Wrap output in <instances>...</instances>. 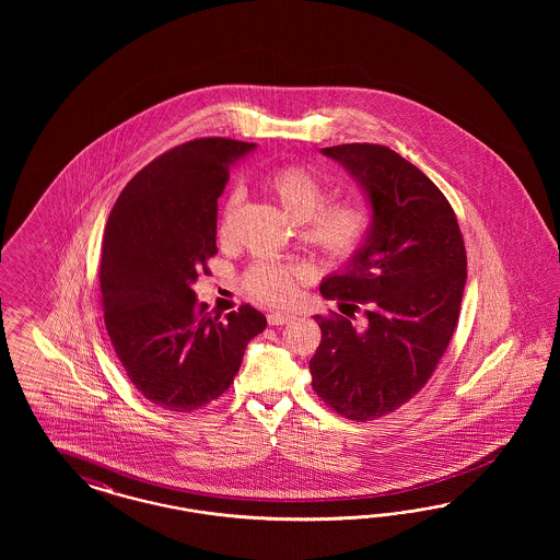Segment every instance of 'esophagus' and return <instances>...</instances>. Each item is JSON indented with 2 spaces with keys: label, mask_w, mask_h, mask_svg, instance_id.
<instances>
[{
  "label": "esophagus",
  "mask_w": 560,
  "mask_h": 560,
  "mask_svg": "<svg viewBox=\"0 0 560 560\" xmlns=\"http://www.w3.org/2000/svg\"><path fill=\"white\" fill-rule=\"evenodd\" d=\"M291 320H293V316L285 314V312H272V314H269V324L271 326H283V324L291 323Z\"/></svg>",
  "instance_id": "obj_1"
}]
</instances>
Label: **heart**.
Returning a JSON list of instances; mask_svg holds the SVG:
<instances>
[{
  "mask_svg": "<svg viewBox=\"0 0 560 560\" xmlns=\"http://www.w3.org/2000/svg\"><path fill=\"white\" fill-rule=\"evenodd\" d=\"M262 187L300 225L305 244L326 258H349L370 232V211L359 201L326 203L323 180L304 166H281L262 178ZM236 199H232L234 205ZM298 271L281 262L260 260L246 272V288L256 300L283 304L293 295Z\"/></svg>",
  "mask_w": 560,
  "mask_h": 560,
  "instance_id": "1",
  "label": "heart"
}]
</instances>
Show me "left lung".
I'll use <instances>...</instances> for the list:
<instances>
[{
    "label": "left lung",
    "mask_w": 560,
    "mask_h": 560,
    "mask_svg": "<svg viewBox=\"0 0 560 560\" xmlns=\"http://www.w3.org/2000/svg\"><path fill=\"white\" fill-rule=\"evenodd\" d=\"M365 195L370 232L342 271L326 275L328 300L368 304L365 324L316 316L320 347L312 386L330 408L372 421L402 407L440 363L458 324L466 250L458 220L421 170L390 148H324Z\"/></svg>",
    "instance_id": "left-lung-1"
}]
</instances>
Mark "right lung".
I'll return each instance as SVG.
<instances>
[{
	"label": "right lung",
	"mask_w": 560,
	"mask_h": 560,
	"mask_svg": "<svg viewBox=\"0 0 560 560\" xmlns=\"http://www.w3.org/2000/svg\"><path fill=\"white\" fill-rule=\"evenodd\" d=\"M255 143L207 137L155 158L127 183L102 242L104 324L137 390L188 412L230 388L246 345L267 328L253 305L211 316L192 285L218 253V199Z\"/></svg>",
	"instance_id": "1"
}]
</instances>
